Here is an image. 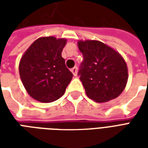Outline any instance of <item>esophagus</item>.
<instances>
[{
  "label": "esophagus",
  "instance_id": "1",
  "mask_svg": "<svg viewBox=\"0 0 148 148\" xmlns=\"http://www.w3.org/2000/svg\"><path fill=\"white\" fill-rule=\"evenodd\" d=\"M71 72L73 73V74H74V76H77V66H74V67H73L72 69L71 70Z\"/></svg>",
  "mask_w": 148,
  "mask_h": 148
}]
</instances>
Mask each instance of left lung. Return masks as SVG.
<instances>
[{
    "label": "left lung",
    "instance_id": "obj_1",
    "mask_svg": "<svg viewBox=\"0 0 148 148\" xmlns=\"http://www.w3.org/2000/svg\"><path fill=\"white\" fill-rule=\"evenodd\" d=\"M77 45L83 55L77 74L87 96L99 103L116 98L127 82V68L124 58L100 41H79Z\"/></svg>",
    "mask_w": 148,
    "mask_h": 148
}]
</instances>
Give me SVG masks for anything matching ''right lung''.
<instances>
[{
    "mask_svg": "<svg viewBox=\"0 0 148 148\" xmlns=\"http://www.w3.org/2000/svg\"><path fill=\"white\" fill-rule=\"evenodd\" d=\"M65 39L42 37L36 39L22 56L19 72L24 88L32 98L49 103L60 98L73 74L62 57Z\"/></svg>",
    "mask_w": 148,
    "mask_h": 148,
    "instance_id": "obj_1",
    "label": "right lung"
}]
</instances>
